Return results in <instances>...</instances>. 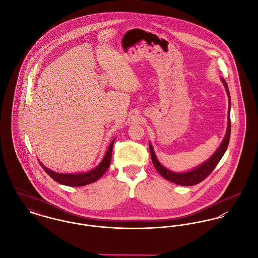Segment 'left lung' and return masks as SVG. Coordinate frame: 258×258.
<instances>
[{"instance_id":"1","label":"left lung","mask_w":258,"mask_h":258,"mask_svg":"<svg viewBox=\"0 0 258 258\" xmlns=\"http://www.w3.org/2000/svg\"><path fill=\"white\" fill-rule=\"evenodd\" d=\"M222 82L224 84V86L226 88L228 97H229V112H228V127H227V132H226V136L223 140V142L221 143V145L218 147V149L215 151V153L208 159L206 160L204 163L200 164L199 166H197L196 168L190 170V171L186 172H174L165 168L157 159L153 147L151 145V143H149V149H150V155H151V160L152 163L155 167V169L158 171V173L165 178L166 180L170 181L172 183H175L177 185H181V186H193L196 184H199L203 180H205L212 171L215 169V167L217 166V164L220 162V160L222 159V157L224 156L228 145L229 143V138H230V96H229V87L227 82L225 81L224 78H222Z\"/></svg>"}]
</instances>
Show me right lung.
Returning <instances> with one entry per match:
<instances>
[{"instance_id": "right-lung-1", "label": "right lung", "mask_w": 258, "mask_h": 258, "mask_svg": "<svg viewBox=\"0 0 258 258\" xmlns=\"http://www.w3.org/2000/svg\"><path fill=\"white\" fill-rule=\"evenodd\" d=\"M115 143V139L110 143L108 150L102 159V161L92 170L87 172H81V173H75V174H68V173H57L48 169L45 167L40 161L41 167L44 169L54 181L58 182L59 184L65 185V186H70V187H80V186H85L88 184L94 183L97 180H99L104 173L108 170L110 164H111V159H112V152H113V146Z\"/></svg>"}]
</instances>
